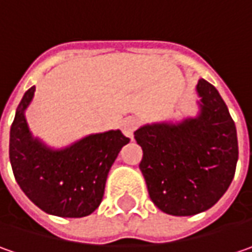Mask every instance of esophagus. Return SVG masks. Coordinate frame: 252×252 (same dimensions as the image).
Returning <instances> with one entry per match:
<instances>
[{
    "label": "esophagus",
    "instance_id": "esophagus-1",
    "mask_svg": "<svg viewBox=\"0 0 252 252\" xmlns=\"http://www.w3.org/2000/svg\"><path fill=\"white\" fill-rule=\"evenodd\" d=\"M138 126V120L135 117H126L123 120V124H121V129L123 132L126 134V137L131 138L134 137V131L137 129Z\"/></svg>",
    "mask_w": 252,
    "mask_h": 252
}]
</instances>
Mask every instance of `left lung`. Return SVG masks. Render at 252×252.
I'll return each instance as SVG.
<instances>
[{
	"mask_svg": "<svg viewBox=\"0 0 252 252\" xmlns=\"http://www.w3.org/2000/svg\"><path fill=\"white\" fill-rule=\"evenodd\" d=\"M197 117L155 123L134 132L142 148L139 169L154 204L172 216H193L220 200L238 159L235 124L213 84L200 79Z\"/></svg>",
	"mask_w": 252,
	"mask_h": 252,
	"instance_id": "left-lung-1",
	"label": "left lung"
}]
</instances>
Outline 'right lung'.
<instances>
[{
  "mask_svg": "<svg viewBox=\"0 0 252 252\" xmlns=\"http://www.w3.org/2000/svg\"><path fill=\"white\" fill-rule=\"evenodd\" d=\"M31 87L18 105L9 132V160L19 188L45 213L84 217L100 206L105 181L121 148L129 142L120 129L92 134L62 149L33 138L25 111Z\"/></svg>",
  "mask_w": 252,
  "mask_h": 252,
  "instance_id": "add662e5",
  "label": "right lung"
}]
</instances>
